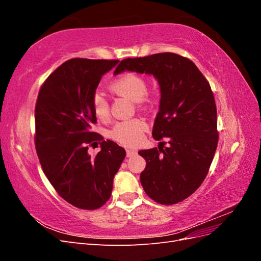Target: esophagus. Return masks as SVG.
Masks as SVG:
<instances>
[{
  "label": "esophagus",
  "mask_w": 261,
  "mask_h": 261,
  "mask_svg": "<svg viewBox=\"0 0 261 261\" xmlns=\"http://www.w3.org/2000/svg\"><path fill=\"white\" fill-rule=\"evenodd\" d=\"M135 154H137L136 150H134V149H127V150H126V155H127L128 158L135 155Z\"/></svg>",
  "instance_id": "1"
}]
</instances>
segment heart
Segmentation results:
<instances>
[{"label":"heart","mask_w":261,"mask_h":261,"mask_svg":"<svg viewBox=\"0 0 261 261\" xmlns=\"http://www.w3.org/2000/svg\"><path fill=\"white\" fill-rule=\"evenodd\" d=\"M110 90L128 98L137 103L148 101V83L145 77L134 72H126L118 76L110 85ZM92 111L100 121L110 117L109 101L101 92H94L91 100ZM148 125L144 118L134 117L117 122L110 132V137L124 146H135L141 140Z\"/></svg>","instance_id":"heart-1"}]
</instances>
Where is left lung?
<instances>
[{
    "instance_id": "1",
    "label": "left lung",
    "mask_w": 261,
    "mask_h": 261,
    "mask_svg": "<svg viewBox=\"0 0 261 261\" xmlns=\"http://www.w3.org/2000/svg\"><path fill=\"white\" fill-rule=\"evenodd\" d=\"M153 75L160 85V109L152 128L159 148L140 150L146 168L140 183L158 203L174 204L195 193L206 178L219 133L209 82L194 63L164 52L125 59L114 70Z\"/></svg>"
}]
</instances>
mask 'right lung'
<instances>
[{
	"label": "right lung",
	"mask_w": 261,
	"mask_h": 261,
	"mask_svg": "<svg viewBox=\"0 0 261 261\" xmlns=\"http://www.w3.org/2000/svg\"><path fill=\"white\" fill-rule=\"evenodd\" d=\"M117 60L70 59L46 78L35 109V146L45 176L57 193L74 207L94 210L110 199L113 177L125 150L91 130L97 123L93 93ZM99 141L91 157L88 148Z\"/></svg>",
	"instance_id": "add662e5"
}]
</instances>
